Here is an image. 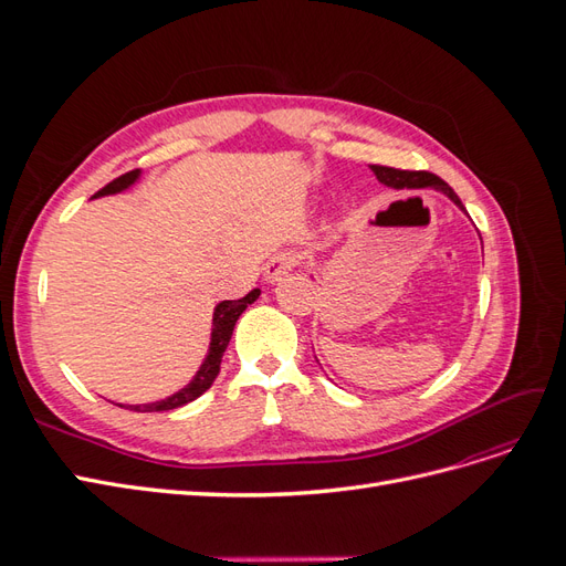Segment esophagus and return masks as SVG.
<instances>
[{"label":"esophagus","instance_id":"esophagus-1","mask_svg":"<svg viewBox=\"0 0 566 566\" xmlns=\"http://www.w3.org/2000/svg\"><path fill=\"white\" fill-rule=\"evenodd\" d=\"M297 264H300V254L297 252H293V250L279 252V254H273L271 260L266 262L264 276H266L269 283H273V281H279L281 276H285L287 271H293Z\"/></svg>","mask_w":566,"mask_h":566}]
</instances>
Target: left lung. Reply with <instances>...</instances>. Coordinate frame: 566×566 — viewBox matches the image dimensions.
<instances>
[{"instance_id":"8db88e82","label":"left lung","mask_w":566,"mask_h":566,"mask_svg":"<svg viewBox=\"0 0 566 566\" xmlns=\"http://www.w3.org/2000/svg\"><path fill=\"white\" fill-rule=\"evenodd\" d=\"M370 169L375 172V177H378V181H382L385 186H391V188H424V186H430V188H437V191H441V193H447L460 210H465V208H462V202L455 196L453 188L447 181H441L439 177H434L430 172H410V169H397V167H385V165H370Z\"/></svg>"}]
</instances>
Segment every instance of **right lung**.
<instances>
[{"mask_svg": "<svg viewBox=\"0 0 566 566\" xmlns=\"http://www.w3.org/2000/svg\"><path fill=\"white\" fill-rule=\"evenodd\" d=\"M139 169H132V172L123 175L113 179L108 186L101 188V191L94 196H113V193H119L125 191V188H129L136 179H139ZM256 297H260V287H254L252 293H248L245 297L241 300H224L219 302L214 306V316H212V337H210V352L208 356H205L202 366L198 368L196 378L188 382L184 389L175 391L172 397L167 399H160V401H153V403H144V406H129L132 410H139V413H156V410H172V408H179V406H186L196 401L200 394L208 391L214 382V378L219 375V366H221V356H224L227 347H229V339L233 335V328H235V321L238 316H241L248 304H252Z\"/></svg>", "mask_w": 566, "mask_h": 566, "instance_id": "right-lung-1", "label": "right lung"}]
</instances>
